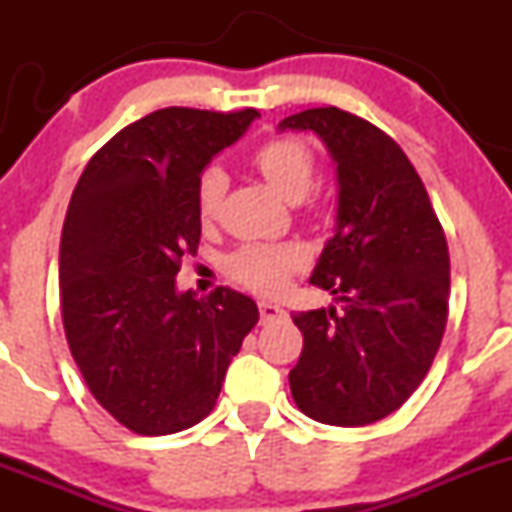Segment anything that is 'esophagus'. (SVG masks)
I'll list each match as a JSON object with an SVG mask.
<instances>
[{
	"instance_id": "1",
	"label": "esophagus",
	"mask_w": 512,
	"mask_h": 512,
	"mask_svg": "<svg viewBox=\"0 0 512 512\" xmlns=\"http://www.w3.org/2000/svg\"><path fill=\"white\" fill-rule=\"evenodd\" d=\"M260 317H262V322H272V319H285L287 312L280 307V304L260 302Z\"/></svg>"
}]
</instances>
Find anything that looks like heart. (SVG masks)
<instances>
[{
  "label": "heart",
  "instance_id": "1",
  "mask_svg": "<svg viewBox=\"0 0 512 512\" xmlns=\"http://www.w3.org/2000/svg\"><path fill=\"white\" fill-rule=\"evenodd\" d=\"M252 163L267 183L287 200H302L317 178V158L312 148L294 136H277L252 153ZM227 180L223 170L208 168L198 183V218L213 223L223 205ZM307 255L294 242H247L225 257V272L242 287L260 294H277L289 277L302 270Z\"/></svg>",
  "mask_w": 512,
  "mask_h": 512
}]
</instances>
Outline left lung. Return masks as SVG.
I'll use <instances>...</instances> for the list:
<instances>
[{"label":"left lung","mask_w":512,"mask_h":512,"mask_svg":"<svg viewBox=\"0 0 512 512\" xmlns=\"http://www.w3.org/2000/svg\"><path fill=\"white\" fill-rule=\"evenodd\" d=\"M285 128L314 131L337 160V232L309 282L344 304L292 314L304 347L289 389L314 421L366 426L404 406L441 347L446 232L411 160L374 123L324 106L287 116Z\"/></svg>","instance_id":"obj_1"}]
</instances>
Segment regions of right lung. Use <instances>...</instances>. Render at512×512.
I'll use <instances>...</instances> for the list:
<instances>
[{
    "mask_svg": "<svg viewBox=\"0 0 512 512\" xmlns=\"http://www.w3.org/2000/svg\"><path fill=\"white\" fill-rule=\"evenodd\" d=\"M255 116L148 113L98 148L71 195L59 252L66 342L94 399L138 436L203 421L260 319L230 287L175 292L180 260L198 252L200 173Z\"/></svg>",
    "mask_w": 512,
    "mask_h": 512,
    "instance_id": "right-lung-1",
    "label": "right lung"
}]
</instances>
